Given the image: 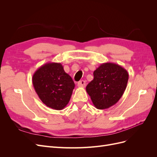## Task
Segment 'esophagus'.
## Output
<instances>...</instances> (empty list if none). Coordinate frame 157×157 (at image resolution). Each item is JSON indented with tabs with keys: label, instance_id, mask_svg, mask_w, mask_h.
I'll return each instance as SVG.
<instances>
[{
	"label": "esophagus",
	"instance_id": "obj_1",
	"mask_svg": "<svg viewBox=\"0 0 157 157\" xmlns=\"http://www.w3.org/2000/svg\"><path fill=\"white\" fill-rule=\"evenodd\" d=\"M85 86H86V81L85 80H80V81H79L78 82V87H82V88H84L85 87Z\"/></svg>",
	"mask_w": 157,
	"mask_h": 157
}]
</instances>
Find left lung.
I'll list each match as a JSON object with an SVG mask.
<instances>
[{
	"instance_id": "8db88e82",
	"label": "left lung",
	"mask_w": 157,
	"mask_h": 157,
	"mask_svg": "<svg viewBox=\"0 0 157 157\" xmlns=\"http://www.w3.org/2000/svg\"><path fill=\"white\" fill-rule=\"evenodd\" d=\"M128 80L127 71L121 65L102 63L94 71V79L87 85L86 92L97 109H108L121 99Z\"/></svg>"
}]
</instances>
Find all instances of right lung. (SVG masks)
I'll list each match as a JSON object with an SVG mask.
<instances>
[{
	"instance_id": "1",
	"label": "right lung",
	"mask_w": 157,
	"mask_h": 157,
	"mask_svg": "<svg viewBox=\"0 0 157 157\" xmlns=\"http://www.w3.org/2000/svg\"><path fill=\"white\" fill-rule=\"evenodd\" d=\"M33 84L40 100L50 108L61 110L67 105L75 83L60 63H47L33 76Z\"/></svg>"
}]
</instances>
